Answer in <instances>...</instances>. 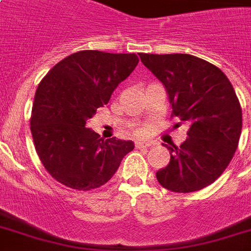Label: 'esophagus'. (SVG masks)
<instances>
[{
    "instance_id": "obj_1",
    "label": "esophagus",
    "mask_w": 251,
    "mask_h": 251,
    "mask_svg": "<svg viewBox=\"0 0 251 251\" xmlns=\"http://www.w3.org/2000/svg\"><path fill=\"white\" fill-rule=\"evenodd\" d=\"M150 146H151V143H145V142H137L135 143V149H149Z\"/></svg>"
}]
</instances>
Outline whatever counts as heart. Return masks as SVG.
Wrapping results in <instances>:
<instances>
[{
  "mask_svg": "<svg viewBox=\"0 0 251 251\" xmlns=\"http://www.w3.org/2000/svg\"><path fill=\"white\" fill-rule=\"evenodd\" d=\"M142 133H143V130H142V129H135V134H138V135H141Z\"/></svg>",
  "mask_w": 251,
  "mask_h": 251,
  "instance_id": "b5f03b06",
  "label": "heart"
}]
</instances>
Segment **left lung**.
Segmentation results:
<instances>
[{
	"label": "left lung",
	"instance_id": "obj_1",
	"mask_svg": "<svg viewBox=\"0 0 251 251\" xmlns=\"http://www.w3.org/2000/svg\"><path fill=\"white\" fill-rule=\"evenodd\" d=\"M139 57L167 88L172 117L190 125L182 145H164L171 160L156 172L157 181L175 193L201 190L222 176L237 150L242 110L233 86L220 69L191 54Z\"/></svg>",
	"mask_w": 251,
	"mask_h": 251
}]
</instances>
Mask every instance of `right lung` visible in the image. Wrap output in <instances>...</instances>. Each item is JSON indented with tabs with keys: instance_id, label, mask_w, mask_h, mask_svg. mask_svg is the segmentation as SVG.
<instances>
[{
	"instance_id": "1",
	"label": "right lung",
	"mask_w": 251,
	"mask_h": 251,
	"mask_svg": "<svg viewBox=\"0 0 251 251\" xmlns=\"http://www.w3.org/2000/svg\"><path fill=\"white\" fill-rule=\"evenodd\" d=\"M138 62L134 53L80 50L60 61L41 79L29 124L37 156L56 181L78 191L98 189L133 151L131 141H104L86 122L99 106L108 104Z\"/></svg>"
}]
</instances>
